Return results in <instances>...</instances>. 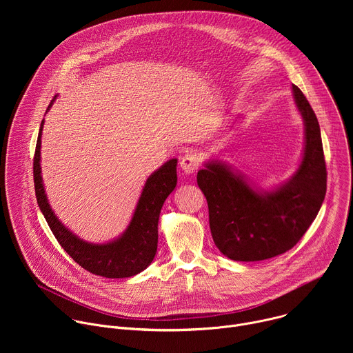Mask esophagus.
Returning <instances> with one entry per match:
<instances>
[{
	"instance_id": "esophagus-1",
	"label": "esophagus",
	"mask_w": 353,
	"mask_h": 353,
	"mask_svg": "<svg viewBox=\"0 0 353 353\" xmlns=\"http://www.w3.org/2000/svg\"><path fill=\"white\" fill-rule=\"evenodd\" d=\"M198 166H199V158H198L195 154H185V155L181 158L180 168H181V170H183L185 174L195 173V172L198 170Z\"/></svg>"
}]
</instances>
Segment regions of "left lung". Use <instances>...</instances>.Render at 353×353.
Listing matches in <instances>:
<instances>
[{"mask_svg": "<svg viewBox=\"0 0 353 353\" xmlns=\"http://www.w3.org/2000/svg\"><path fill=\"white\" fill-rule=\"evenodd\" d=\"M292 93L305 123V150L296 173L274 190H260L228 165L212 161L196 174L212 239L234 261H261L290 250L316 219L327 191V169L317 117L296 85Z\"/></svg>", "mask_w": 353, "mask_h": 353, "instance_id": "left-lung-1", "label": "left lung"}]
</instances>
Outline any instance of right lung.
I'll list each match as a JSON object with an SVG mask.
<instances>
[{
	"mask_svg": "<svg viewBox=\"0 0 353 353\" xmlns=\"http://www.w3.org/2000/svg\"><path fill=\"white\" fill-rule=\"evenodd\" d=\"M56 97L53 99V102ZM48 105L47 110L52 108ZM44 120L40 124L34 158L33 179L37 204L50 229L67 254L83 270L105 278H130L154 261L158 248V222L161 210L177 184V159H170L150 174L142 188L132 219L125 232L116 240L93 244L68 230L54 215L47 201L40 168V145Z\"/></svg>",
	"mask_w": 353,
	"mask_h": 353,
	"instance_id": "right-lung-1",
	"label": "right lung"
}]
</instances>
